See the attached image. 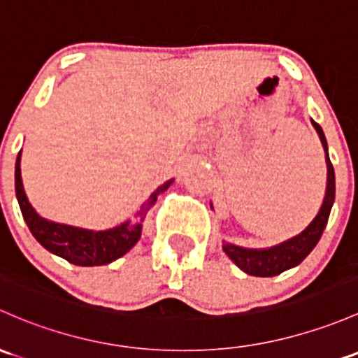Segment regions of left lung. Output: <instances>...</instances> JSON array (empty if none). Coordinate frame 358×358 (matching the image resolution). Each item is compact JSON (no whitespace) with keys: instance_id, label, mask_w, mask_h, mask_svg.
I'll return each mask as SVG.
<instances>
[{"instance_id":"1","label":"left lung","mask_w":358,"mask_h":358,"mask_svg":"<svg viewBox=\"0 0 358 358\" xmlns=\"http://www.w3.org/2000/svg\"><path fill=\"white\" fill-rule=\"evenodd\" d=\"M312 125H314L315 131L319 134V138H321V144L322 148H324L326 154V164H328V185H326L324 201H322V206L321 209H319L317 216L310 221V224H308L302 233L285 240V242L278 243V245L269 248H245L223 242L224 254H227L243 273L250 274V276H278V274H281L283 271L299 266L300 262L310 254L312 248L317 245L319 238H321L322 231H324L326 224H328V217L334 202V192H336L334 168L329 161L328 142H326L324 131H322L319 123H315L314 120H312Z\"/></svg>"}]
</instances>
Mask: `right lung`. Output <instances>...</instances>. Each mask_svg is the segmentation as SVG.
I'll use <instances>...</instances> for the list:
<instances>
[{
	"instance_id": "obj_1",
	"label": "right lung",
	"mask_w": 358,
	"mask_h": 358,
	"mask_svg": "<svg viewBox=\"0 0 358 358\" xmlns=\"http://www.w3.org/2000/svg\"><path fill=\"white\" fill-rule=\"evenodd\" d=\"M20 157L22 150L18 152L17 163H15V194H17L22 216H24L30 233L46 250L66 259L75 266H104L125 255L141 238L142 221H144L148 210L156 204L157 195L163 194L173 183V180H168L150 194V197L142 204L141 210L137 213L141 221L131 223L129 220L120 227L94 231V229L69 227V224L48 221L36 213V209L30 206L24 190V183H22Z\"/></svg>"
}]
</instances>
